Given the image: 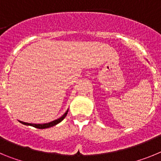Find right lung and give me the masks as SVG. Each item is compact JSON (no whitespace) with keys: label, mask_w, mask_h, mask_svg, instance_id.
I'll list each match as a JSON object with an SVG mask.
<instances>
[{"label":"right lung","mask_w":161,"mask_h":161,"mask_svg":"<svg viewBox=\"0 0 161 161\" xmlns=\"http://www.w3.org/2000/svg\"><path fill=\"white\" fill-rule=\"evenodd\" d=\"M67 114H68V111L66 112V113L64 114L62 116L61 118H59V119H56V120L55 121H52V122H51V123H44V124H33V123H24V122H21L20 121V123H22V124L24 125H29V126H34V127H35V128H38V129H45V128H49V127H52V126H54L55 125L58 124L59 123H60L61 121L63 120L64 119L65 117H66Z\"/></svg>","instance_id":"obj_1"}]
</instances>
